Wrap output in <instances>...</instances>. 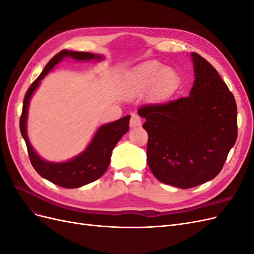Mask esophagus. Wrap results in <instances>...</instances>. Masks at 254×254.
<instances>
[{
    "label": "esophagus",
    "instance_id": "esophagus-1",
    "mask_svg": "<svg viewBox=\"0 0 254 254\" xmlns=\"http://www.w3.org/2000/svg\"><path fill=\"white\" fill-rule=\"evenodd\" d=\"M142 125V120L139 115L132 113L131 118H130V127H139Z\"/></svg>",
    "mask_w": 254,
    "mask_h": 254
}]
</instances>
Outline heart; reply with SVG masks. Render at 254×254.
I'll list each match as a JSON object with an SVG mask.
<instances>
[{"instance_id": "1", "label": "heart", "mask_w": 254, "mask_h": 254, "mask_svg": "<svg viewBox=\"0 0 254 254\" xmlns=\"http://www.w3.org/2000/svg\"><path fill=\"white\" fill-rule=\"evenodd\" d=\"M180 77L171 67H163L157 60L146 61L130 72L124 81V92L133 95L151 88L152 94L158 98L172 96L179 88Z\"/></svg>"}]
</instances>
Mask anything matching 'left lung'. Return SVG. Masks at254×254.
I'll return each mask as SVG.
<instances>
[{
  "instance_id": "left-lung-1",
  "label": "left lung",
  "mask_w": 254,
  "mask_h": 254,
  "mask_svg": "<svg viewBox=\"0 0 254 254\" xmlns=\"http://www.w3.org/2000/svg\"><path fill=\"white\" fill-rule=\"evenodd\" d=\"M195 81L190 96L142 106L148 133L147 163L156 178L190 189L210 181L237 139V107L215 67L191 53Z\"/></svg>"
}]
</instances>
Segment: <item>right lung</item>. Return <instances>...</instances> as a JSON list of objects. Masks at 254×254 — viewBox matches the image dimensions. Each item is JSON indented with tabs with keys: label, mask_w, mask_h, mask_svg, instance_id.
I'll return each mask as SVG.
<instances>
[{
	"label": "right lung",
	"mask_w": 254,
	"mask_h": 254,
	"mask_svg": "<svg viewBox=\"0 0 254 254\" xmlns=\"http://www.w3.org/2000/svg\"><path fill=\"white\" fill-rule=\"evenodd\" d=\"M64 57H71L76 60L103 59V56L94 55V54L86 52H72L64 50L56 54L49 61V64L45 65L42 73L38 76V78L32 83V86L28 88L26 92L20 118V131L25 140L28 157L35 171L43 178L53 182L54 184H57L61 188L75 189L93 182L104 175L109 166L113 148L121 140V137L129 130L130 117L127 115V117L99 127L96 134L89 144L88 148L80 153L79 156L71 161H67V162H47V161L42 160L38 156L33 146L30 145L26 133V119L29 99L37 87L39 86L40 81L44 78V76L52 70L54 65L57 64Z\"/></svg>",
	"instance_id": "1"
}]
</instances>
